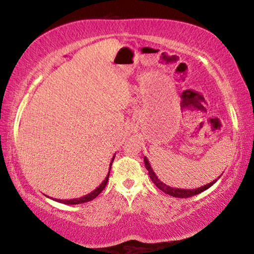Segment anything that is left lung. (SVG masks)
I'll use <instances>...</instances> for the list:
<instances>
[{"mask_svg":"<svg viewBox=\"0 0 254 254\" xmlns=\"http://www.w3.org/2000/svg\"><path fill=\"white\" fill-rule=\"evenodd\" d=\"M144 166L145 168L148 169L149 171V176H150V179L152 180V183L156 185V186L162 190L163 192H166V194H168L173 197H177V198H188V197H191V196H195L197 194H200V192H203L206 189H208L209 187H212L213 185L217 182L218 179L221 178L217 177L215 180H213L212 183H209L207 185H204V186H201L199 188H196V189H183V188H175V187H170L168 185H166L165 183H162L160 179L157 177V175L154 174L153 169L151 168V165H150L149 160L147 159V157H144Z\"/></svg>","mask_w":254,"mask_h":254,"instance_id":"left-lung-1","label":"left lung"}]
</instances>
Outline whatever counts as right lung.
<instances>
[{"mask_svg":"<svg viewBox=\"0 0 254 254\" xmlns=\"http://www.w3.org/2000/svg\"><path fill=\"white\" fill-rule=\"evenodd\" d=\"M114 158H115V154L113 156V158H112L111 160V163H110V168H109V173H107L105 179L103 180L102 184L98 186L96 189H94L93 191L89 192V194L85 195V196H81L79 197V198H72V199H57V198H50L54 199L56 201H59V203H63V204H67V205H76V204H83V203H86V201H89V200H93L94 198H96V196H98V194L100 192H102L103 189L105 188L106 184H107V180H109V176H110V171H111V167H112V163H113L114 161ZM49 198V196H47Z\"/></svg>","mask_w":254,"mask_h":254,"instance_id":"right-lung-1","label":"right lung"}]
</instances>
